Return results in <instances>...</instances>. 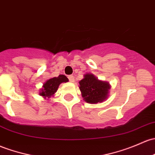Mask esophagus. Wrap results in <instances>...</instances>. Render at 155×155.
I'll use <instances>...</instances> for the list:
<instances>
[{
    "instance_id": "34e87169",
    "label": "esophagus",
    "mask_w": 155,
    "mask_h": 155,
    "mask_svg": "<svg viewBox=\"0 0 155 155\" xmlns=\"http://www.w3.org/2000/svg\"><path fill=\"white\" fill-rule=\"evenodd\" d=\"M68 79H69L70 82H74L75 77L73 76H68Z\"/></svg>"
}]
</instances>
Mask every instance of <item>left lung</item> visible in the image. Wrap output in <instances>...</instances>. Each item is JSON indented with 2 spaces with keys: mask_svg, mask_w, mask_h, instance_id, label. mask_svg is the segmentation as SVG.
I'll return each mask as SVG.
<instances>
[{
  "mask_svg": "<svg viewBox=\"0 0 155 155\" xmlns=\"http://www.w3.org/2000/svg\"><path fill=\"white\" fill-rule=\"evenodd\" d=\"M79 83L82 96L86 102L97 104L107 98L110 85L108 82L99 80L94 74L87 73Z\"/></svg>",
  "mask_w": 155,
  "mask_h": 155,
  "instance_id": "8db88e82",
  "label": "left lung"
}]
</instances>
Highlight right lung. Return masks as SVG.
Instances as JSON below:
<instances>
[{
    "instance_id": "add662e5",
    "label": "right lung",
    "mask_w": 155,
    "mask_h": 155,
    "mask_svg": "<svg viewBox=\"0 0 155 155\" xmlns=\"http://www.w3.org/2000/svg\"><path fill=\"white\" fill-rule=\"evenodd\" d=\"M68 79L64 75H59L58 77H53L48 79L46 82L44 83L42 88L41 89L40 95L44 98H50L54 95L58 88V86L62 82H68Z\"/></svg>"
}]
</instances>
